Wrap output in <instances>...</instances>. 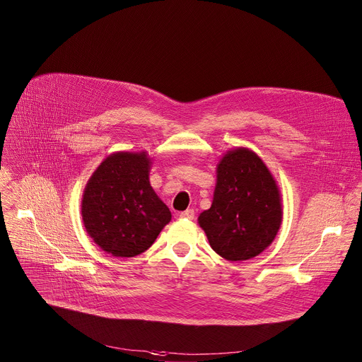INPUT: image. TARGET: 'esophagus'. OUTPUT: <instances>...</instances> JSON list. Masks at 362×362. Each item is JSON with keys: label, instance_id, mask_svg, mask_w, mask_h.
Wrapping results in <instances>:
<instances>
[{"label": "esophagus", "instance_id": "34e87169", "mask_svg": "<svg viewBox=\"0 0 362 362\" xmlns=\"http://www.w3.org/2000/svg\"><path fill=\"white\" fill-rule=\"evenodd\" d=\"M180 216H182V218H186V220H194L195 211L194 209H186V211L180 212Z\"/></svg>", "mask_w": 362, "mask_h": 362}]
</instances>
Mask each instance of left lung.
Wrapping results in <instances>:
<instances>
[{
  "mask_svg": "<svg viewBox=\"0 0 362 362\" xmlns=\"http://www.w3.org/2000/svg\"><path fill=\"white\" fill-rule=\"evenodd\" d=\"M282 223L278 183L252 150H228L216 164L209 209L198 216L215 253L237 262L260 255L275 240Z\"/></svg>",
  "mask_w": 362,
  "mask_h": 362,
  "instance_id": "obj_1",
  "label": "left lung"
}]
</instances>
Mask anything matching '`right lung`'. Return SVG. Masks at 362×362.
Wrapping results in <instances>:
<instances>
[{
    "label": "right lung",
    "instance_id": "add662e5",
    "mask_svg": "<svg viewBox=\"0 0 362 362\" xmlns=\"http://www.w3.org/2000/svg\"><path fill=\"white\" fill-rule=\"evenodd\" d=\"M153 160L147 151L107 156L90 176L81 199L87 234L106 253L134 257L146 252L172 212L151 183Z\"/></svg>",
    "mask_w": 362,
    "mask_h": 362
}]
</instances>
